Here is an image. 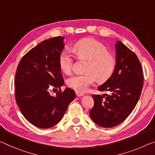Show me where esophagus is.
Masks as SVG:
<instances>
[{
	"label": "esophagus",
	"mask_w": 155,
	"mask_h": 155,
	"mask_svg": "<svg viewBox=\"0 0 155 155\" xmlns=\"http://www.w3.org/2000/svg\"><path fill=\"white\" fill-rule=\"evenodd\" d=\"M76 94H77V97H82V96L84 95V94H83V93L79 92H76Z\"/></svg>",
	"instance_id": "34e87169"
}]
</instances>
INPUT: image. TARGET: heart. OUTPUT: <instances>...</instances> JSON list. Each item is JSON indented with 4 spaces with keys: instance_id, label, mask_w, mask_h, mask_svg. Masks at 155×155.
<instances>
[{
    "instance_id": "b5f03b06",
    "label": "heart",
    "mask_w": 155,
    "mask_h": 155,
    "mask_svg": "<svg viewBox=\"0 0 155 155\" xmlns=\"http://www.w3.org/2000/svg\"><path fill=\"white\" fill-rule=\"evenodd\" d=\"M72 51L80 59L87 60L86 73L77 74L67 80L70 87L77 92H85L97 79L104 82L111 77L116 65V58L107 52L104 44L93 38H84L73 45ZM73 59L70 53L65 51L59 57V65L65 74L72 72Z\"/></svg>"
}]
</instances>
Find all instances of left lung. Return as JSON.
<instances>
[{
	"instance_id": "8db88e82",
	"label": "left lung",
	"mask_w": 155,
	"mask_h": 155,
	"mask_svg": "<svg viewBox=\"0 0 155 155\" xmlns=\"http://www.w3.org/2000/svg\"><path fill=\"white\" fill-rule=\"evenodd\" d=\"M115 51L114 72L98 87V90L109 92V94H93L94 105L90 111L92 121L103 127L116 126L130 114L143 85V71L137 55L119 41L115 43Z\"/></svg>"
}]
</instances>
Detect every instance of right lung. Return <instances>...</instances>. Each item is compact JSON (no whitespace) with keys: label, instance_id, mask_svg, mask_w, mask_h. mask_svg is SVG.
Returning <instances> with one entry per match:
<instances>
[{"label":"right lung","instance_id":"1","mask_svg":"<svg viewBox=\"0 0 155 155\" xmlns=\"http://www.w3.org/2000/svg\"><path fill=\"white\" fill-rule=\"evenodd\" d=\"M62 36L47 39L34 47L19 63L15 77L16 101L24 117L40 128H50L59 122L75 92L65 88L53 97L51 87L64 84L59 57L65 47Z\"/></svg>","mask_w":155,"mask_h":155}]
</instances>
